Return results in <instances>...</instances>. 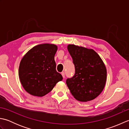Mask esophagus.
Returning a JSON list of instances; mask_svg holds the SVG:
<instances>
[{
    "label": "esophagus",
    "instance_id": "34e87169",
    "mask_svg": "<svg viewBox=\"0 0 129 129\" xmlns=\"http://www.w3.org/2000/svg\"><path fill=\"white\" fill-rule=\"evenodd\" d=\"M61 75L62 76L63 78H65V73H64V72H62L61 73Z\"/></svg>",
    "mask_w": 129,
    "mask_h": 129
}]
</instances>
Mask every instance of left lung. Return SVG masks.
<instances>
[{"label": "left lung", "mask_w": 129, "mask_h": 129, "mask_svg": "<svg viewBox=\"0 0 129 129\" xmlns=\"http://www.w3.org/2000/svg\"><path fill=\"white\" fill-rule=\"evenodd\" d=\"M75 65V73L68 79L67 86L75 99L81 102L94 100L105 87V65L95 50L74 44L67 46Z\"/></svg>", "instance_id": "1"}]
</instances>
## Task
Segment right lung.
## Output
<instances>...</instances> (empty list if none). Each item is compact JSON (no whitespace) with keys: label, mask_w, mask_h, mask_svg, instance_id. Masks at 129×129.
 Wrapping results in <instances>:
<instances>
[{"label":"right lung","mask_w":129,"mask_h":129,"mask_svg":"<svg viewBox=\"0 0 129 129\" xmlns=\"http://www.w3.org/2000/svg\"><path fill=\"white\" fill-rule=\"evenodd\" d=\"M57 46L42 44L34 46L24 55L19 68V76L29 94L42 97L50 92L62 76L56 70L55 55Z\"/></svg>","instance_id":"right-lung-1"}]
</instances>
